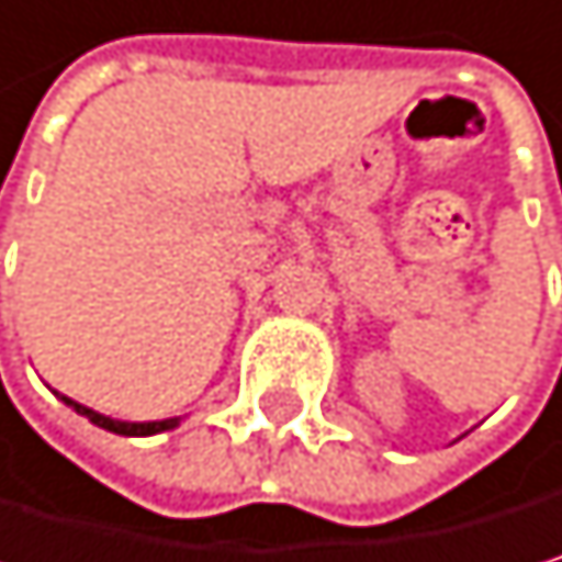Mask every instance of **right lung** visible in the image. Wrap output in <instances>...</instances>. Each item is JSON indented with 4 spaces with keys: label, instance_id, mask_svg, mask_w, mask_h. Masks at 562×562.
Returning a JSON list of instances; mask_svg holds the SVG:
<instances>
[{
    "label": "right lung",
    "instance_id": "1",
    "mask_svg": "<svg viewBox=\"0 0 562 562\" xmlns=\"http://www.w3.org/2000/svg\"><path fill=\"white\" fill-rule=\"evenodd\" d=\"M59 397H63V394H59ZM63 404H70L77 415L90 418L97 428L114 431V435H127V438H144V435H158V431L178 428V418H165V422H117V418H106V415L93 412V407H87V404H77L74 397H63Z\"/></svg>",
    "mask_w": 562,
    "mask_h": 562
}]
</instances>
